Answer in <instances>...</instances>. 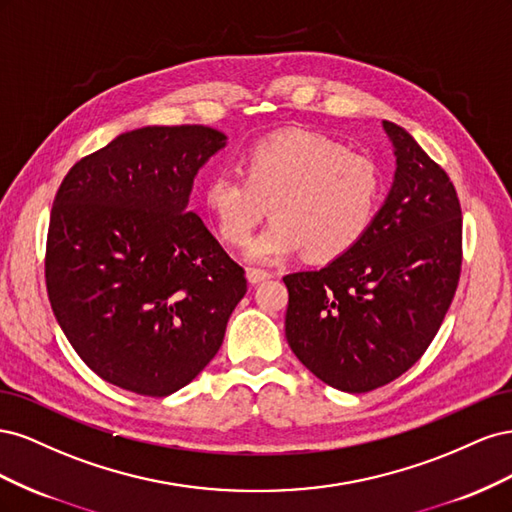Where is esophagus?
<instances>
[{"mask_svg": "<svg viewBox=\"0 0 512 512\" xmlns=\"http://www.w3.org/2000/svg\"><path fill=\"white\" fill-rule=\"evenodd\" d=\"M271 273L269 271H260V269H250L247 271V282H250L252 286H256V284H260V282H267V280H271Z\"/></svg>", "mask_w": 512, "mask_h": 512, "instance_id": "1", "label": "esophagus"}]
</instances>
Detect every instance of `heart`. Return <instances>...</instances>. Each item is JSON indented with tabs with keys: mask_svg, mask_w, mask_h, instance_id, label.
<instances>
[{
	"mask_svg": "<svg viewBox=\"0 0 512 512\" xmlns=\"http://www.w3.org/2000/svg\"><path fill=\"white\" fill-rule=\"evenodd\" d=\"M382 196L376 162L327 136L288 132L260 141L241 158V177L215 173L203 207L230 245H245L265 218L273 222L245 252L254 265L299 254L331 260L346 254L374 224Z\"/></svg>",
	"mask_w": 512,
	"mask_h": 512,
	"instance_id": "obj_1",
	"label": "heart"
}]
</instances>
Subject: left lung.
Segmentation results:
<instances>
[{"label": "left lung", "mask_w": 512, "mask_h": 512, "mask_svg": "<svg viewBox=\"0 0 512 512\" xmlns=\"http://www.w3.org/2000/svg\"><path fill=\"white\" fill-rule=\"evenodd\" d=\"M391 190L365 237L320 271L284 277L286 339L324 384L367 393L421 359L461 271V207L451 179L397 123Z\"/></svg>", "instance_id": "1"}]
</instances>
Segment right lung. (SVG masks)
<instances>
[{
  "label": "right lung",
  "instance_id": "obj_1",
  "mask_svg": "<svg viewBox=\"0 0 512 512\" xmlns=\"http://www.w3.org/2000/svg\"><path fill=\"white\" fill-rule=\"evenodd\" d=\"M228 136L207 126L123 132L76 162L53 200L46 290L68 342L119 389L166 397L218 354L243 269L188 211Z\"/></svg>",
  "mask_w": 512,
  "mask_h": 512
}]
</instances>
